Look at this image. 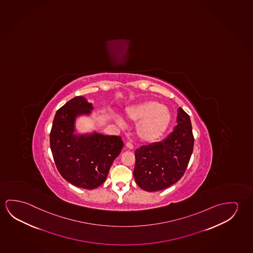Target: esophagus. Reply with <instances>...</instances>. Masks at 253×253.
<instances>
[{
  "mask_svg": "<svg viewBox=\"0 0 253 253\" xmlns=\"http://www.w3.org/2000/svg\"><path fill=\"white\" fill-rule=\"evenodd\" d=\"M126 147L128 148V149H130V150H132L134 146H133V144L130 143V142H128V143H126Z\"/></svg>",
  "mask_w": 253,
  "mask_h": 253,
  "instance_id": "obj_1",
  "label": "esophagus"
}]
</instances>
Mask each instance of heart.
<instances>
[{
  "instance_id": "obj_1",
  "label": "heart",
  "mask_w": 253,
  "mask_h": 253,
  "mask_svg": "<svg viewBox=\"0 0 253 253\" xmlns=\"http://www.w3.org/2000/svg\"><path fill=\"white\" fill-rule=\"evenodd\" d=\"M125 117L130 122H137L135 132L138 140L153 144L160 140L171 125V114L167 106L155 100H144L128 106ZM122 125L121 121H117Z\"/></svg>"
}]
</instances>
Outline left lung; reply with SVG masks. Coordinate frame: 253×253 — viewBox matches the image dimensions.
Masks as SVG:
<instances>
[{
  "label": "left lung",
  "mask_w": 253,
  "mask_h": 253,
  "mask_svg": "<svg viewBox=\"0 0 253 253\" xmlns=\"http://www.w3.org/2000/svg\"><path fill=\"white\" fill-rule=\"evenodd\" d=\"M190 117L178 109L176 126L164 140L143 145L135 152L134 178L143 190H163L181 179L194 149Z\"/></svg>",
  "instance_id": "obj_1"
}]
</instances>
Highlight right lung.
<instances>
[{
	"mask_svg": "<svg viewBox=\"0 0 253 253\" xmlns=\"http://www.w3.org/2000/svg\"><path fill=\"white\" fill-rule=\"evenodd\" d=\"M93 107L76 96L56 112L50 144L56 167L66 181L84 189H94L105 181L114 160L121 153V136L101 133H76V119L89 116Z\"/></svg>",
	"mask_w": 253,
	"mask_h": 253,
	"instance_id": "right-lung-1",
	"label": "right lung"
}]
</instances>
